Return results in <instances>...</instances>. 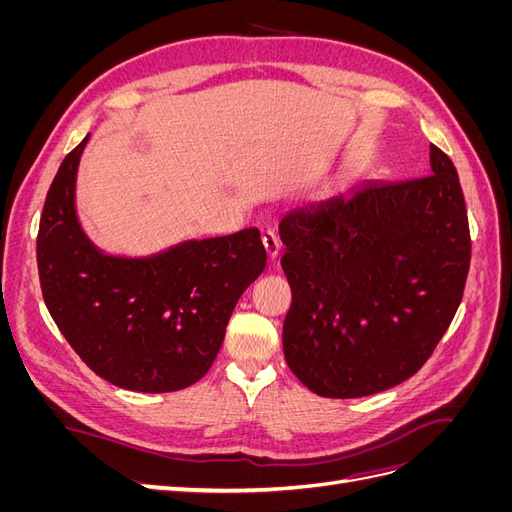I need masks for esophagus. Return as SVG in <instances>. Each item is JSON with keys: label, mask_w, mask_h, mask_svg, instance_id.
Returning <instances> with one entry per match:
<instances>
[{"label": "esophagus", "mask_w": 512, "mask_h": 512, "mask_svg": "<svg viewBox=\"0 0 512 512\" xmlns=\"http://www.w3.org/2000/svg\"><path fill=\"white\" fill-rule=\"evenodd\" d=\"M262 245H265L269 260L275 262L277 256H280V252H282V241H280V237L275 235V230L267 228L265 232H262Z\"/></svg>", "instance_id": "34e87169"}]
</instances>
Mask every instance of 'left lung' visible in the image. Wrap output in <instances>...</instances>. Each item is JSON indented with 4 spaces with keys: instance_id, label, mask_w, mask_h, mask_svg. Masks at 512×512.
I'll return each instance as SVG.
<instances>
[{
    "instance_id": "1",
    "label": "left lung",
    "mask_w": 512,
    "mask_h": 512,
    "mask_svg": "<svg viewBox=\"0 0 512 512\" xmlns=\"http://www.w3.org/2000/svg\"><path fill=\"white\" fill-rule=\"evenodd\" d=\"M431 175L361 183L288 211L282 269L290 371L320 397H365L408 380L451 324L470 269L457 170L436 145Z\"/></svg>"
}]
</instances>
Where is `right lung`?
<instances>
[{"instance_id": "obj_1", "label": "right lung", "mask_w": 512, "mask_h": 512, "mask_svg": "<svg viewBox=\"0 0 512 512\" xmlns=\"http://www.w3.org/2000/svg\"><path fill=\"white\" fill-rule=\"evenodd\" d=\"M89 134L61 162L44 200L38 273L46 307L100 378L138 393L203 378L243 290L267 267L258 228L190 239L151 256H113L76 215V170Z\"/></svg>"}]
</instances>
